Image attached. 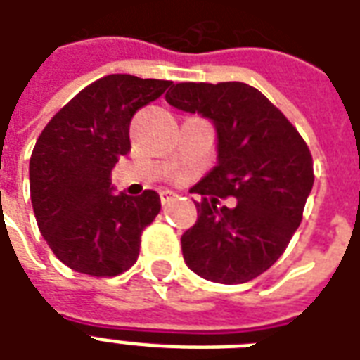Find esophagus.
<instances>
[{"instance_id":"obj_1","label":"esophagus","mask_w":360,"mask_h":360,"mask_svg":"<svg viewBox=\"0 0 360 360\" xmlns=\"http://www.w3.org/2000/svg\"><path fill=\"white\" fill-rule=\"evenodd\" d=\"M160 200H162V204H164V206H167V204L175 200V195H173V193H169V191H162V193H160Z\"/></svg>"}]
</instances>
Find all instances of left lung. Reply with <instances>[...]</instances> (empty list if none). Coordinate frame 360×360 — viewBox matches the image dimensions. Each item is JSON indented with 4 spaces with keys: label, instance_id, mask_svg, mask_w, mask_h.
Returning a JSON list of instances; mask_svg holds the SVG:
<instances>
[{
    "label": "left lung",
    "instance_id": "8db88e82",
    "mask_svg": "<svg viewBox=\"0 0 360 360\" xmlns=\"http://www.w3.org/2000/svg\"><path fill=\"white\" fill-rule=\"evenodd\" d=\"M167 103L214 121L218 165L191 188L198 219L181 237L200 278L245 283L278 260L301 226L312 191V156L299 131L260 90L245 82H177ZM238 198L235 209L219 198Z\"/></svg>",
    "mask_w": 360,
    "mask_h": 360
}]
</instances>
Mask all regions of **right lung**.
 <instances>
[{"instance_id": "1", "label": "right lung", "mask_w": 360, "mask_h": 360, "mask_svg": "<svg viewBox=\"0 0 360 360\" xmlns=\"http://www.w3.org/2000/svg\"><path fill=\"white\" fill-rule=\"evenodd\" d=\"M172 81L108 75L82 89L44 127L30 156L38 229L71 270L119 276L136 262L141 235L162 208L156 191L113 195L111 169L131 150L129 125Z\"/></svg>"}]
</instances>
